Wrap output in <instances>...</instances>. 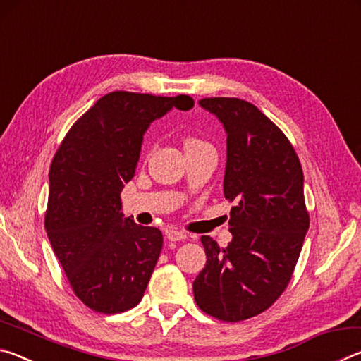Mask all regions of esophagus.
Wrapping results in <instances>:
<instances>
[{
  "label": "esophagus",
  "mask_w": 361,
  "mask_h": 361,
  "mask_svg": "<svg viewBox=\"0 0 361 361\" xmlns=\"http://www.w3.org/2000/svg\"><path fill=\"white\" fill-rule=\"evenodd\" d=\"M166 237L172 242H178V240H186L188 234L183 231H178L176 228H169L166 229Z\"/></svg>",
  "instance_id": "esophagus-1"
}]
</instances>
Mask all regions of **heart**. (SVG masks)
Here are the masks:
<instances>
[{"mask_svg": "<svg viewBox=\"0 0 361 361\" xmlns=\"http://www.w3.org/2000/svg\"><path fill=\"white\" fill-rule=\"evenodd\" d=\"M199 145H205V142H202V140H199L195 137H188L185 140V148H188V146H199Z\"/></svg>", "mask_w": 361, "mask_h": 361, "instance_id": "b5f03b06", "label": "heart"}]
</instances>
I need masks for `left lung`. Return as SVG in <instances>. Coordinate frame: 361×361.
I'll return each instance as SVG.
<instances>
[{
	"label": "left lung",
	"mask_w": 361,
	"mask_h": 361,
	"mask_svg": "<svg viewBox=\"0 0 361 361\" xmlns=\"http://www.w3.org/2000/svg\"><path fill=\"white\" fill-rule=\"evenodd\" d=\"M199 103L228 133L223 189L235 205L228 247L200 237L207 264L192 283L194 299L218 320L242 322L271 307L291 280L309 229L302 167L285 133L250 102Z\"/></svg>",
	"instance_id": "left-lung-1"
}]
</instances>
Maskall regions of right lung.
<instances>
[{
	"label": "right lung",
	"instance_id": "1",
	"mask_svg": "<svg viewBox=\"0 0 361 361\" xmlns=\"http://www.w3.org/2000/svg\"><path fill=\"white\" fill-rule=\"evenodd\" d=\"M191 109L189 95L109 92L87 109L60 143L49 170L44 228L75 295L99 314L142 301L162 250V232L121 213L143 133L172 108Z\"/></svg>",
	"mask_w": 361,
	"mask_h": 361
}]
</instances>
